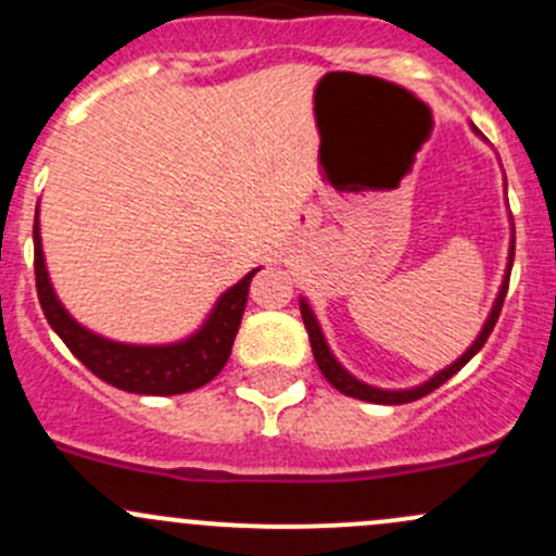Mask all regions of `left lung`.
I'll use <instances>...</instances> for the list:
<instances>
[{
  "mask_svg": "<svg viewBox=\"0 0 556 556\" xmlns=\"http://www.w3.org/2000/svg\"><path fill=\"white\" fill-rule=\"evenodd\" d=\"M476 134H481L479 128L473 126ZM511 266H514V239H511V247H508V266H506V274H503V285H501V293H497L495 304H492V312L490 317H486L484 328H481V333L476 336L473 344L468 346V350L463 352V355L457 357V361L452 363V366H446L444 371H439L435 377H430L428 382L417 384V387H408V390H382V387H374V384H366L361 382L357 377H352L350 371H346L344 366H341L339 361L333 357V352H330L328 341H325L323 336V328H319L317 317H314L309 301L301 299V317H304V325H306V333H309V341H312V352H314V361H317L319 371H323V377L328 379L330 384L336 387L339 392H344V395L350 397H357V401H368V403H384V406H397V403H412V401H419V397H425L428 392H433L435 387H441L446 382V379H452L454 374L459 371V368L465 366V363L470 361V357L476 355V352L481 350V346L486 344V339H490L492 328H495L497 317H501V306H503V299H506V290H508V279H511Z\"/></svg>",
  "mask_w": 556,
  "mask_h": 556,
  "instance_id": "8db88e82",
  "label": "left lung"
}]
</instances>
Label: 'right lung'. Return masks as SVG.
Returning a JSON list of instances; mask_svg holds the SVG:
<instances>
[{
    "label": "right lung",
    "mask_w": 556,
    "mask_h": 556,
    "mask_svg": "<svg viewBox=\"0 0 556 556\" xmlns=\"http://www.w3.org/2000/svg\"><path fill=\"white\" fill-rule=\"evenodd\" d=\"M255 271L257 268H252L233 288H228L215 301L210 317L188 339L172 341V344H123V341H112L88 330L59 301L50 285L48 266H45L37 206L35 277L45 319L88 371L117 390L139 392V395H179V392L199 390L212 382L231 355Z\"/></svg>",
    "instance_id": "add662e5"
}]
</instances>
